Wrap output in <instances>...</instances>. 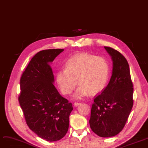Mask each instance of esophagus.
I'll list each match as a JSON object with an SVG mask.
<instances>
[{
    "instance_id": "esophagus-1",
    "label": "esophagus",
    "mask_w": 148,
    "mask_h": 148,
    "mask_svg": "<svg viewBox=\"0 0 148 148\" xmlns=\"http://www.w3.org/2000/svg\"><path fill=\"white\" fill-rule=\"evenodd\" d=\"M80 104H81V103H76V102H75L74 103V106H75V107H77L78 106H79Z\"/></svg>"
}]
</instances>
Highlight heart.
I'll use <instances>...</instances> for the list:
<instances>
[{
    "instance_id": "obj_1",
    "label": "heart",
    "mask_w": 148,
    "mask_h": 148,
    "mask_svg": "<svg viewBox=\"0 0 148 148\" xmlns=\"http://www.w3.org/2000/svg\"><path fill=\"white\" fill-rule=\"evenodd\" d=\"M109 68L106 59L87 53L77 54L65 63V69L56 73V80L61 92L69 94L75 88L77 80L80 84L73 95L75 99L97 94L106 86Z\"/></svg>"
}]
</instances>
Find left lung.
Here are the masks:
<instances>
[{
	"label": "left lung",
	"instance_id": "left-lung-1",
	"mask_svg": "<svg viewBox=\"0 0 148 148\" xmlns=\"http://www.w3.org/2000/svg\"><path fill=\"white\" fill-rule=\"evenodd\" d=\"M104 49L113 62L112 76L107 87L94 98L89 124L99 137H110L125 125L133 106V86L125 57L112 48Z\"/></svg>",
	"mask_w": 148,
	"mask_h": 148
}]
</instances>
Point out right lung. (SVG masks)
Here are the masks:
<instances>
[{"mask_svg":"<svg viewBox=\"0 0 148 148\" xmlns=\"http://www.w3.org/2000/svg\"><path fill=\"white\" fill-rule=\"evenodd\" d=\"M64 49H49L37 53L20 79L18 101L27 125L47 141L63 138L69 127L71 103L62 97L55 86L50 64Z\"/></svg>","mask_w":148,"mask_h":148,"instance_id":"right-lung-1","label":"right lung"}]
</instances>
